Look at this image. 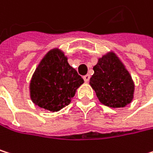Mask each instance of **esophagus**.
<instances>
[{
	"instance_id": "esophagus-1",
	"label": "esophagus",
	"mask_w": 153,
	"mask_h": 153,
	"mask_svg": "<svg viewBox=\"0 0 153 153\" xmlns=\"http://www.w3.org/2000/svg\"><path fill=\"white\" fill-rule=\"evenodd\" d=\"M83 80H84V82H88L90 81V75H89V74H87V75L83 76Z\"/></svg>"
}]
</instances>
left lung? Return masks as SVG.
<instances>
[{"instance_id": "obj_1", "label": "left lung", "mask_w": 153, "mask_h": 153, "mask_svg": "<svg viewBox=\"0 0 153 153\" xmlns=\"http://www.w3.org/2000/svg\"><path fill=\"white\" fill-rule=\"evenodd\" d=\"M93 71L90 85L102 104L111 108H121L131 102L134 82L114 52H108L98 60Z\"/></svg>"}]
</instances>
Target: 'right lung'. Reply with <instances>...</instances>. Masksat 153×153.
<instances>
[{"label":"right lung","mask_w":153,"mask_h":153,"mask_svg":"<svg viewBox=\"0 0 153 153\" xmlns=\"http://www.w3.org/2000/svg\"><path fill=\"white\" fill-rule=\"evenodd\" d=\"M83 79L68 63V59L59 49L45 54L32 75L30 96L35 105L58 111L67 106Z\"/></svg>","instance_id":"obj_1"}]
</instances>
